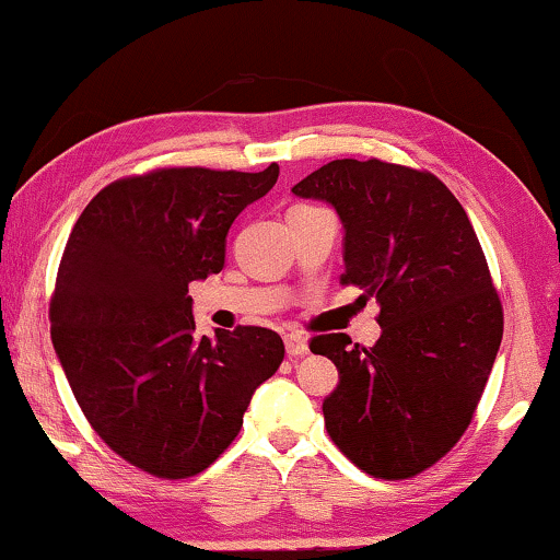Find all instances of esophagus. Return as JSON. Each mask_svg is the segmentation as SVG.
<instances>
[{
  "label": "esophagus",
  "mask_w": 560,
  "mask_h": 560,
  "mask_svg": "<svg viewBox=\"0 0 560 560\" xmlns=\"http://www.w3.org/2000/svg\"><path fill=\"white\" fill-rule=\"evenodd\" d=\"M283 345H287V355L289 358H302V355H306V352H310V345H306L304 337H299V335H287V337H283Z\"/></svg>",
  "instance_id": "esophagus-1"
}]
</instances>
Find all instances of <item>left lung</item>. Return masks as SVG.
Wrapping results in <instances>:
<instances>
[{"label":"left lung","mask_w":560,"mask_h":560,"mask_svg":"<svg viewBox=\"0 0 560 560\" xmlns=\"http://www.w3.org/2000/svg\"><path fill=\"white\" fill-rule=\"evenodd\" d=\"M332 202L345 225L342 283L381 304V340L312 337L340 383L322 404L329 439L381 479L434 467L462 439L502 340V302L452 190L427 170L335 160L291 187Z\"/></svg>","instance_id":"1"}]
</instances>
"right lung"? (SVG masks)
Returning a JSON list of instances; mask_svg holds the SVG:
<instances>
[{"instance_id":"1","label":"right lung","mask_w":560,"mask_h":560,"mask_svg":"<svg viewBox=\"0 0 560 560\" xmlns=\"http://www.w3.org/2000/svg\"><path fill=\"white\" fill-rule=\"evenodd\" d=\"M277 179V162L160 167L106 185L70 231L50 296L55 352L91 429L147 475L208 469L281 365L273 329L200 337L187 296L223 269L228 228Z\"/></svg>"}]
</instances>
